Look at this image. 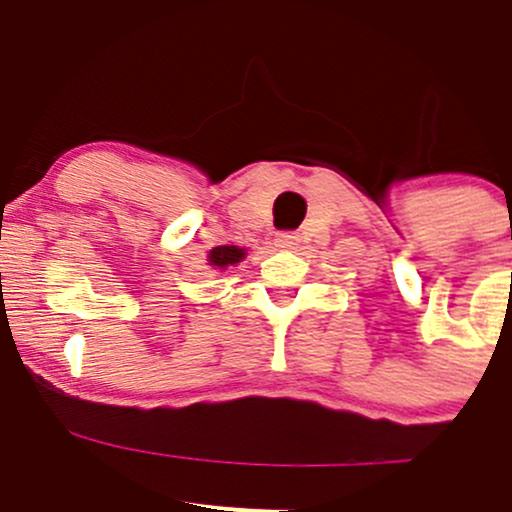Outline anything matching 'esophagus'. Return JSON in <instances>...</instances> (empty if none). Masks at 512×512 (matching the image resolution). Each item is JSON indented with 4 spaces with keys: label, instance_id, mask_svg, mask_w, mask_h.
Segmentation results:
<instances>
[{
    "label": "esophagus",
    "instance_id": "obj_1",
    "mask_svg": "<svg viewBox=\"0 0 512 512\" xmlns=\"http://www.w3.org/2000/svg\"><path fill=\"white\" fill-rule=\"evenodd\" d=\"M299 242V235L297 232H282V235H277V245L285 247V250H292L294 245Z\"/></svg>",
    "mask_w": 512,
    "mask_h": 512
}]
</instances>
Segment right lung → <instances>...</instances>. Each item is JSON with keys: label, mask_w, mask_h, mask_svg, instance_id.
Instances as JSON below:
<instances>
[{"label": "right lung", "mask_w": 512, "mask_h": 512, "mask_svg": "<svg viewBox=\"0 0 512 512\" xmlns=\"http://www.w3.org/2000/svg\"><path fill=\"white\" fill-rule=\"evenodd\" d=\"M245 255H247V252L242 250V247L220 245V247H213V250H210L208 260H210V265H215V267H220V270H225V267L237 265V262H240Z\"/></svg>", "instance_id": "1"}]
</instances>
